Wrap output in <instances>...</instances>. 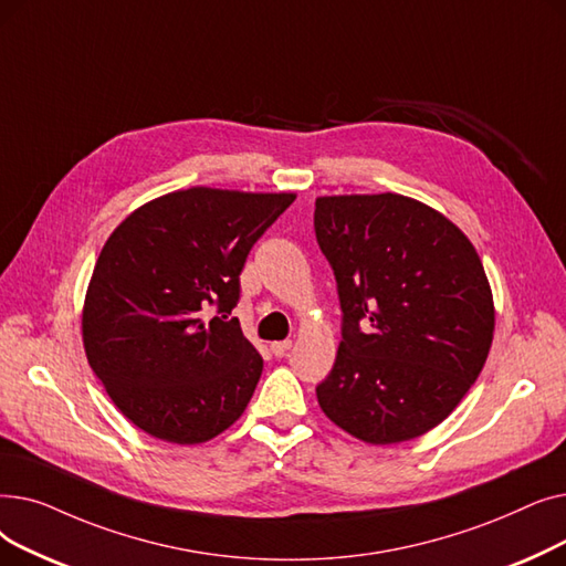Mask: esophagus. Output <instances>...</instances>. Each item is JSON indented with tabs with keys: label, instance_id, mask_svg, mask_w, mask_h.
I'll list each match as a JSON object with an SVG mask.
<instances>
[{
	"label": "esophagus",
	"instance_id": "34e87169",
	"mask_svg": "<svg viewBox=\"0 0 566 566\" xmlns=\"http://www.w3.org/2000/svg\"><path fill=\"white\" fill-rule=\"evenodd\" d=\"M290 347H292V340H290V338H287V340H276V343H272V353H274L276 357H283Z\"/></svg>",
	"mask_w": 566,
	"mask_h": 566
}]
</instances>
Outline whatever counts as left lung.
<instances>
[{"mask_svg":"<svg viewBox=\"0 0 566 566\" xmlns=\"http://www.w3.org/2000/svg\"><path fill=\"white\" fill-rule=\"evenodd\" d=\"M313 223L343 311L334 368L315 389L322 412L368 444L428 433L493 343V292L474 247L398 193L317 198Z\"/></svg>","mask_w":566,"mask_h":566,"instance_id":"8db88e82","label":"left lung"}]
</instances>
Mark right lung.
I'll use <instances>...</instances> for the list:
<instances>
[{"label":"right lung","mask_w":566,"mask_h":566,"mask_svg":"<svg viewBox=\"0 0 566 566\" xmlns=\"http://www.w3.org/2000/svg\"><path fill=\"white\" fill-rule=\"evenodd\" d=\"M292 202L193 186L143 205L107 237L83 343L107 396L145 433L200 444L244 415L262 357L230 317L239 274Z\"/></svg>","instance_id":"1"}]
</instances>
